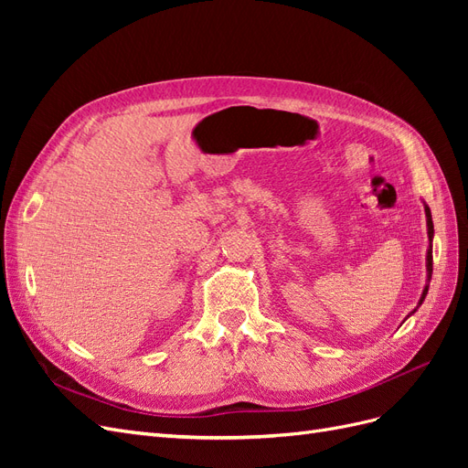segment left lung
I'll return each instance as SVG.
<instances>
[{"label": "left lung", "mask_w": 468, "mask_h": 468, "mask_svg": "<svg viewBox=\"0 0 468 468\" xmlns=\"http://www.w3.org/2000/svg\"><path fill=\"white\" fill-rule=\"evenodd\" d=\"M426 217H428V236H430V250H428V279H431V271H433V256H431V238H433V220H431V210L426 207ZM428 285L426 289H423L421 292V299H420V304L423 303V299H426L428 294Z\"/></svg>", "instance_id": "8db88e82"}]
</instances>
